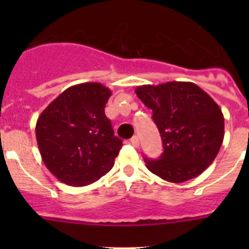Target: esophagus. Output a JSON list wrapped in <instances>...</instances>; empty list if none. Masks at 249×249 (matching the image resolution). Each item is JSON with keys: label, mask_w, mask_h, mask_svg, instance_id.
Returning <instances> with one entry per match:
<instances>
[{"label": "esophagus", "mask_w": 249, "mask_h": 249, "mask_svg": "<svg viewBox=\"0 0 249 249\" xmlns=\"http://www.w3.org/2000/svg\"><path fill=\"white\" fill-rule=\"evenodd\" d=\"M130 141H131V143H132V145H134V147L137 148L140 145V140H139V137L136 136V135H135V136L132 137V139Z\"/></svg>", "instance_id": "1"}]
</instances>
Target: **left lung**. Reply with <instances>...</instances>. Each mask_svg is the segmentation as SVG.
<instances>
[{"instance_id":"8db88e82","label":"left lung","mask_w":249,"mask_h":249,"mask_svg":"<svg viewBox=\"0 0 249 249\" xmlns=\"http://www.w3.org/2000/svg\"><path fill=\"white\" fill-rule=\"evenodd\" d=\"M135 92L153 110L164 145L158 160L144 158L147 169L171 183L201 175L224 140V117L214 100L192 82L141 85Z\"/></svg>"}]
</instances>
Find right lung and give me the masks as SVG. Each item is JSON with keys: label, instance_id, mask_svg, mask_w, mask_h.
Returning <instances> with one entry per match:
<instances>
[{"label": "right lung", "instance_id": "obj_1", "mask_svg": "<svg viewBox=\"0 0 249 249\" xmlns=\"http://www.w3.org/2000/svg\"><path fill=\"white\" fill-rule=\"evenodd\" d=\"M112 91L101 83H82L50 102L36 123L42 160L60 182L91 184L109 172L123 141L114 136L105 106Z\"/></svg>", "mask_w": 249, "mask_h": 249}]
</instances>
